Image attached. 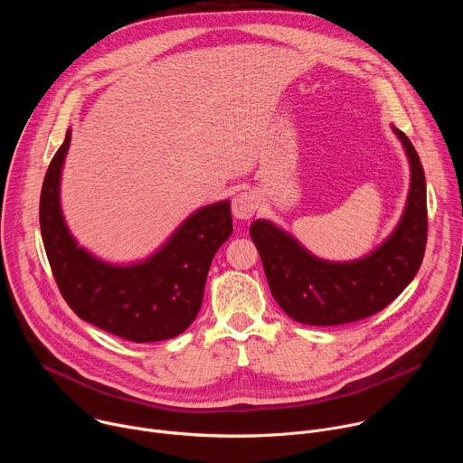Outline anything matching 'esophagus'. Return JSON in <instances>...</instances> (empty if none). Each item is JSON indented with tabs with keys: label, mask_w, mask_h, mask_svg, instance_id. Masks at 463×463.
<instances>
[{
	"label": "esophagus",
	"mask_w": 463,
	"mask_h": 463,
	"mask_svg": "<svg viewBox=\"0 0 463 463\" xmlns=\"http://www.w3.org/2000/svg\"><path fill=\"white\" fill-rule=\"evenodd\" d=\"M258 209L256 195L250 192H240L232 200V214L236 220H249Z\"/></svg>",
	"instance_id": "obj_1"
}]
</instances>
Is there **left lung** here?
I'll list each match as a JSON object with an SVG mask.
<instances>
[{"label":"left lung","mask_w":463,"mask_h":463,"mask_svg":"<svg viewBox=\"0 0 463 463\" xmlns=\"http://www.w3.org/2000/svg\"><path fill=\"white\" fill-rule=\"evenodd\" d=\"M393 134L411 163V190L400 225L373 252L354 261H326L266 220L250 225L271 293L297 322L337 326L366 318L412 282L427 245V188L418 152L402 129Z\"/></svg>","instance_id":"8db88e82"}]
</instances>
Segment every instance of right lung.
<instances>
[{
    "label": "right lung",
    "mask_w": 463,
    "mask_h": 463,
    "mask_svg": "<svg viewBox=\"0 0 463 463\" xmlns=\"http://www.w3.org/2000/svg\"><path fill=\"white\" fill-rule=\"evenodd\" d=\"M71 129L54 154L40 195V229L52 277L86 322L131 343L166 341L194 322L211 261L232 232L231 203L194 213L148 260L111 266L79 247L60 209V175Z\"/></svg>",
    "instance_id": "obj_1"
}]
</instances>
